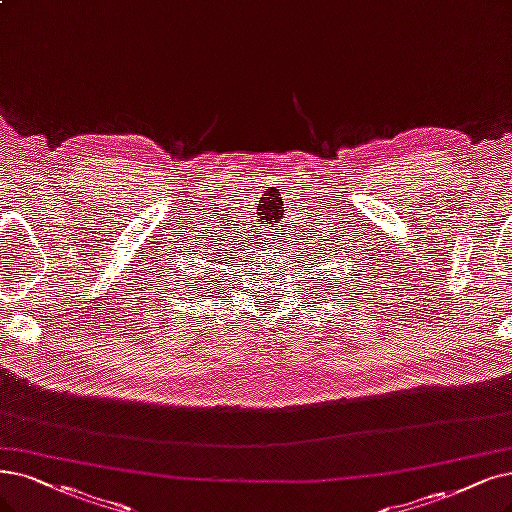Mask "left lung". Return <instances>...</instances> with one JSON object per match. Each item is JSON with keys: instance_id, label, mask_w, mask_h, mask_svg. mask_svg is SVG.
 <instances>
[{"instance_id": "left-lung-1", "label": "left lung", "mask_w": 512, "mask_h": 512, "mask_svg": "<svg viewBox=\"0 0 512 512\" xmlns=\"http://www.w3.org/2000/svg\"><path fill=\"white\" fill-rule=\"evenodd\" d=\"M318 261L329 263V266H331V274H325V278H320V280H323V285H320V287H325L327 293H331V291H350L352 293V289L358 291L361 282L369 280L367 274H363L365 272L363 268H367V263H356L354 261V268H352V266H344L342 259L337 261V266H333V263L327 261V259H318ZM361 275L364 276L363 279L360 278ZM367 287H369V282H367ZM367 287H365V291H367Z\"/></svg>"}]
</instances>
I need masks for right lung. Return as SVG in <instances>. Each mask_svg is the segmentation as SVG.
<instances>
[{
    "mask_svg": "<svg viewBox=\"0 0 512 512\" xmlns=\"http://www.w3.org/2000/svg\"><path fill=\"white\" fill-rule=\"evenodd\" d=\"M198 255L192 251V246H179L177 253H170L164 261L162 268L158 270V280L164 285L158 293H164V304H168V295H173V299L179 297H189V301H196L198 297H206V293L215 289L219 282H223V276L217 274L213 268L215 259L211 263L202 261V257H192ZM211 297V295H208Z\"/></svg>",
    "mask_w": 512,
    "mask_h": 512,
    "instance_id": "add662e5",
    "label": "right lung"
}]
</instances>
